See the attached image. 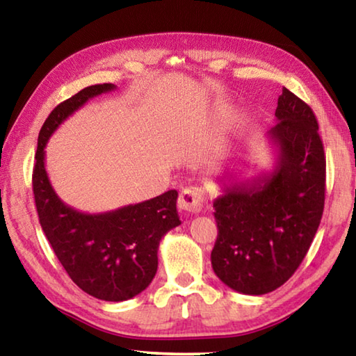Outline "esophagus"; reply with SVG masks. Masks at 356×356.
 <instances>
[{"label": "esophagus", "instance_id": "obj_1", "mask_svg": "<svg viewBox=\"0 0 356 356\" xmlns=\"http://www.w3.org/2000/svg\"><path fill=\"white\" fill-rule=\"evenodd\" d=\"M204 202H206V197H204V191L201 188H185L180 191L177 206L180 210H184L186 213H197L201 212L204 207Z\"/></svg>", "mask_w": 356, "mask_h": 356}]
</instances>
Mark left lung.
Wrapping results in <instances>:
<instances>
[{
    "label": "left lung",
    "instance_id": "1",
    "mask_svg": "<svg viewBox=\"0 0 356 356\" xmlns=\"http://www.w3.org/2000/svg\"><path fill=\"white\" fill-rule=\"evenodd\" d=\"M275 116L267 134L273 170L245 180L226 171L220 177L222 195L213 201V272L245 295L268 293L291 278L323 213L327 161L314 113L282 88Z\"/></svg>",
    "mask_w": 356,
    "mask_h": 356
}]
</instances>
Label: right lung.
Listing matches in <instances>:
<instances>
[{"mask_svg":"<svg viewBox=\"0 0 356 356\" xmlns=\"http://www.w3.org/2000/svg\"><path fill=\"white\" fill-rule=\"evenodd\" d=\"M114 89L111 83L88 86L50 113L38 140L33 191L42 231L70 280L95 298L124 301L154 280L160 240L180 225L177 191L110 212L84 213L61 201L45 170V146L59 125L88 100Z\"/></svg>","mask_w":356,"mask_h":356,"instance_id":"right-lung-1","label":"right lung"}]
</instances>
